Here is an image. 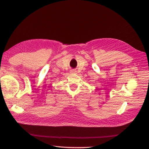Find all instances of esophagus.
<instances>
[{
	"label": "esophagus",
	"instance_id": "34e87169",
	"mask_svg": "<svg viewBox=\"0 0 149 149\" xmlns=\"http://www.w3.org/2000/svg\"><path fill=\"white\" fill-rule=\"evenodd\" d=\"M70 73L71 74H76V70H71Z\"/></svg>",
	"mask_w": 149,
	"mask_h": 149
}]
</instances>
